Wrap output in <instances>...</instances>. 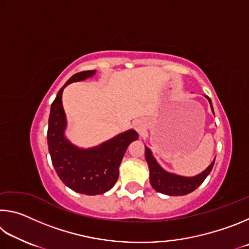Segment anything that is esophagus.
Masks as SVG:
<instances>
[{"label":"esophagus","instance_id":"34e87169","mask_svg":"<svg viewBox=\"0 0 249 249\" xmlns=\"http://www.w3.org/2000/svg\"><path fill=\"white\" fill-rule=\"evenodd\" d=\"M134 127H135V129H137V130H142V124L141 123V122H135V123H134Z\"/></svg>","mask_w":249,"mask_h":249}]
</instances>
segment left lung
I'll return each mask as SVG.
<instances>
[{"label": "left lung", "instance_id": "left-lung-1", "mask_svg": "<svg viewBox=\"0 0 249 249\" xmlns=\"http://www.w3.org/2000/svg\"><path fill=\"white\" fill-rule=\"evenodd\" d=\"M206 99L209 100V102L211 104V108H212L213 111L211 99L209 96H206ZM145 157H146L147 163H148V168L150 172L149 179L153 188L157 192L163 193V195L176 196H185L188 195V193H191L192 191H195L196 189L199 187L202 182H203L206 177L209 176V174L214 166V161H215V159H214L213 162L211 163V165L206 168L202 174L197 175L196 177H191V178H188V177L172 175L163 170L162 168L158 165L157 161H156V159L153 157V155H151V151L148 147H145Z\"/></svg>", "mask_w": 249, "mask_h": 249}]
</instances>
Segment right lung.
I'll return each instance as SVG.
<instances>
[{
	"label": "right lung",
	"instance_id": "right-lung-1",
	"mask_svg": "<svg viewBox=\"0 0 249 249\" xmlns=\"http://www.w3.org/2000/svg\"><path fill=\"white\" fill-rule=\"evenodd\" d=\"M93 74L94 70L75 73L59 90L50 108L47 130L49 154L58 177L71 190L87 196L102 195L114 187L125 151L138 138V134L129 129L91 149H79L66 140L62 91L71 82L81 81Z\"/></svg>",
	"mask_w": 249,
	"mask_h": 249
}]
</instances>
